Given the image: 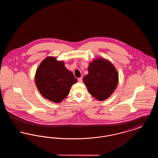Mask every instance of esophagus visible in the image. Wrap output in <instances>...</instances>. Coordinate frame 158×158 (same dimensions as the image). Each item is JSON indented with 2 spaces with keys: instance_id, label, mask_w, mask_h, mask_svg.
Here are the masks:
<instances>
[{
  "instance_id": "esophagus-1",
  "label": "esophagus",
  "mask_w": 158,
  "mask_h": 158,
  "mask_svg": "<svg viewBox=\"0 0 158 158\" xmlns=\"http://www.w3.org/2000/svg\"><path fill=\"white\" fill-rule=\"evenodd\" d=\"M77 81H78V82H82V77H79V78H78V79H77Z\"/></svg>"
}]
</instances>
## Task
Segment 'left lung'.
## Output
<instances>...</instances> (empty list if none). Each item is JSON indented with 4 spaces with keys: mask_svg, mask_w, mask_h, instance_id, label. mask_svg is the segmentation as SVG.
I'll return each instance as SVG.
<instances>
[{
    "mask_svg": "<svg viewBox=\"0 0 158 158\" xmlns=\"http://www.w3.org/2000/svg\"><path fill=\"white\" fill-rule=\"evenodd\" d=\"M83 81L92 96L98 101H104L115 90L118 75L110 61L98 58L89 64L88 74L84 76Z\"/></svg>",
    "mask_w": 158,
    "mask_h": 158,
    "instance_id": "8db88e82",
    "label": "left lung"
}]
</instances>
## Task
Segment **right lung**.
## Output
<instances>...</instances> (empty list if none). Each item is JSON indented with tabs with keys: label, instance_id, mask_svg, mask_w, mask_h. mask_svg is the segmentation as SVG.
Here are the masks:
<instances>
[{
	"label": "right lung",
	"instance_id": "1",
	"mask_svg": "<svg viewBox=\"0 0 158 158\" xmlns=\"http://www.w3.org/2000/svg\"><path fill=\"white\" fill-rule=\"evenodd\" d=\"M35 82L44 98L60 103L68 96L71 86L77 82V79L64 66L63 61L56 60L54 57H47L36 70Z\"/></svg>",
	"mask_w": 158,
	"mask_h": 158
}]
</instances>
